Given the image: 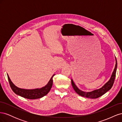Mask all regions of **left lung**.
I'll use <instances>...</instances> for the list:
<instances>
[{
  "label": "left lung",
  "mask_w": 122,
  "mask_h": 122,
  "mask_svg": "<svg viewBox=\"0 0 122 122\" xmlns=\"http://www.w3.org/2000/svg\"><path fill=\"white\" fill-rule=\"evenodd\" d=\"M117 68V61L116 58L115 67H114V69L112 72L111 77H110V78L108 81L107 82H106L104 86H103L101 88H99V89L90 92H86L82 91L80 90L79 88L76 86V85L74 83L73 80L71 79V83H72V86L74 91L79 95L81 96L88 98H91V99L98 98L100 97H101V96L104 95L105 93H106L107 92H108L109 90L111 89V88L112 87L113 84L114 79H115Z\"/></svg>",
  "instance_id": "8db88e82"
}]
</instances>
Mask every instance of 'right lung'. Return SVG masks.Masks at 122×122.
Segmentation results:
<instances>
[{
	"label": "right lung",
	"mask_w": 122,
	"mask_h": 122,
	"mask_svg": "<svg viewBox=\"0 0 122 122\" xmlns=\"http://www.w3.org/2000/svg\"><path fill=\"white\" fill-rule=\"evenodd\" d=\"M7 75H8V78L10 86L14 93L20 96L28 99H36L41 98L48 93L51 88V87L52 86V78L55 75H53L51 77L49 82H48L47 85H46L45 86L41 88H36V89L33 90H26L19 88L15 86L13 83L11 81L8 74Z\"/></svg>",
	"instance_id": "obj_1"
}]
</instances>
